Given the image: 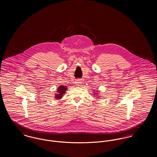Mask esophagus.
I'll return each instance as SVG.
<instances>
[{
  "label": "esophagus",
  "mask_w": 157,
  "mask_h": 157,
  "mask_svg": "<svg viewBox=\"0 0 157 157\" xmlns=\"http://www.w3.org/2000/svg\"><path fill=\"white\" fill-rule=\"evenodd\" d=\"M82 81L81 80H76L75 81V85L77 86H80V85L82 84Z\"/></svg>",
  "instance_id": "1"
}]
</instances>
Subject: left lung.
<instances>
[{"label": "left lung", "mask_w": 157, "mask_h": 157, "mask_svg": "<svg viewBox=\"0 0 157 157\" xmlns=\"http://www.w3.org/2000/svg\"><path fill=\"white\" fill-rule=\"evenodd\" d=\"M97 90V91H95V92H94V93H95L94 94H93V95H97V94H98L99 93H98V90ZM98 96H100V95H98ZM101 97V96H100ZM98 98V97H97Z\"/></svg>", "instance_id": "1"}]
</instances>
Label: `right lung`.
<instances>
[{"label": "right lung", "instance_id": "obj_1", "mask_svg": "<svg viewBox=\"0 0 157 157\" xmlns=\"http://www.w3.org/2000/svg\"><path fill=\"white\" fill-rule=\"evenodd\" d=\"M67 90V86H65V85H60L59 86V88H57V90H56V93L55 95V99L56 100H59L60 98H62V97L63 96L64 94L65 93V92Z\"/></svg>", "mask_w": 157, "mask_h": 157}]
</instances>
